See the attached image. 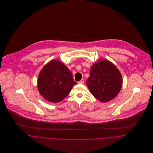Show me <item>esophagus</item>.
Here are the masks:
<instances>
[{"label": "esophagus", "mask_w": 153, "mask_h": 153, "mask_svg": "<svg viewBox=\"0 0 153 153\" xmlns=\"http://www.w3.org/2000/svg\"><path fill=\"white\" fill-rule=\"evenodd\" d=\"M84 79H82L80 81H79L78 83L79 84H82L83 83H84Z\"/></svg>", "instance_id": "obj_1"}]
</instances>
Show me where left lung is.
<instances>
[{
	"label": "left lung",
	"instance_id": "8db88e82",
	"mask_svg": "<svg viewBox=\"0 0 153 153\" xmlns=\"http://www.w3.org/2000/svg\"><path fill=\"white\" fill-rule=\"evenodd\" d=\"M86 82L94 97L107 102L118 95L123 85V78L116 66L102 58L91 66Z\"/></svg>",
	"mask_w": 153,
	"mask_h": 153
}]
</instances>
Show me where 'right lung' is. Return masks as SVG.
Masks as SVG:
<instances>
[{
	"instance_id": "right-lung-1",
	"label": "right lung",
	"mask_w": 153,
	"mask_h": 153,
	"mask_svg": "<svg viewBox=\"0 0 153 153\" xmlns=\"http://www.w3.org/2000/svg\"><path fill=\"white\" fill-rule=\"evenodd\" d=\"M75 84L68 67L61 61L52 59L41 70L37 85L44 99L58 103L65 98Z\"/></svg>"
}]
</instances>
